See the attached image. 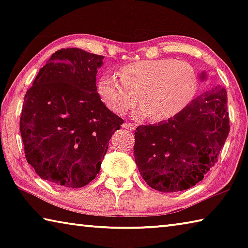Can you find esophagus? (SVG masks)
<instances>
[{
	"label": "esophagus",
	"instance_id": "esophagus-1",
	"mask_svg": "<svg viewBox=\"0 0 248 248\" xmlns=\"http://www.w3.org/2000/svg\"><path fill=\"white\" fill-rule=\"evenodd\" d=\"M123 127H124V129H128V130H134V129H136L137 125L134 124H132V123H124V124H123Z\"/></svg>",
	"mask_w": 248,
	"mask_h": 248
}]
</instances>
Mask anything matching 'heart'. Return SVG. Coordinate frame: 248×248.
<instances>
[{
	"label": "heart",
	"mask_w": 248,
	"mask_h": 248,
	"mask_svg": "<svg viewBox=\"0 0 248 248\" xmlns=\"http://www.w3.org/2000/svg\"><path fill=\"white\" fill-rule=\"evenodd\" d=\"M119 77L104 74L97 92L104 104L117 115H124L138 103L140 117L154 123L175 118L194 98L198 78L190 64L175 59L139 60L124 65Z\"/></svg>",
	"instance_id": "1"
}]
</instances>
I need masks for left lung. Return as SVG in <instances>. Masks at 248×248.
Segmentation results:
<instances>
[{
  "instance_id": "obj_1",
  "label": "left lung",
  "mask_w": 248,
  "mask_h": 248,
  "mask_svg": "<svg viewBox=\"0 0 248 248\" xmlns=\"http://www.w3.org/2000/svg\"><path fill=\"white\" fill-rule=\"evenodd\" d=\"M228 94L215 85L175 118L139 125L134 158L142 177L162 192L189 189L217 162L230 132Z\"/></svg>"
}]
</instances>
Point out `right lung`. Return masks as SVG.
Masks as SVG:
<instances>
[{
	"label": "right lung",
	"instance_id": "right-lung-1",
	"mask_svg": "<svg viewBox=\"0 0 248 248\" xmlns=\"http://www.w3.org/2000/svg\"><path fill=\"white\" fill-rule=\"evenodd\" d=\"M103 59L78 48L58 50L25 94L19 120L25 156L40 178L56 186L90 184L124 124L97 93Z\"/></svg>",
	"mask_w": 248,
	"mask_h": 248
}]
</instances>
